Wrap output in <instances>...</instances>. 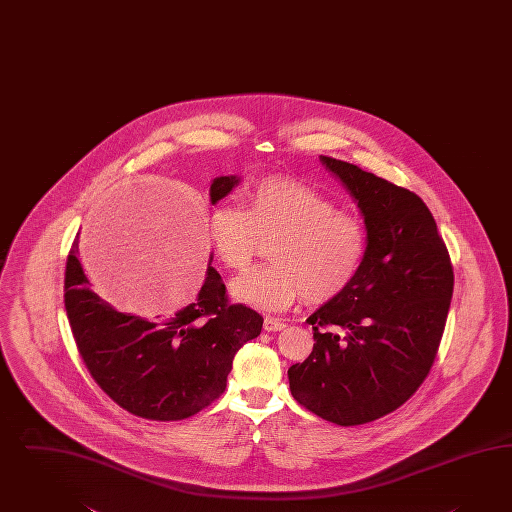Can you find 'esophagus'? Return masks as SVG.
<instances>
[{"instance_id":"1","label":"esophagus","mask_w":512,"mask_h":512,"mask_svg":"<svg viewBox=\"0 0 512 512\" xmlns=\"http://www.w3.org/2000/svg\"><path fill=\"white\" fill-rule=\"evenodd\" d=\"M263 326L266 332H281V330H285V328H287V324H285L283 320H279V318L274 317L264 318Z\"/></svg>"}]
</instances>
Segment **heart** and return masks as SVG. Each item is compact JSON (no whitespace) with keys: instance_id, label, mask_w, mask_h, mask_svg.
Wrapping results in <instances>:
<instances>
[{"instance_id":"obj_1","label":"heart","mask_w":512,"mask_h":512,"mask_svg":"<svg viewBox=\"0 0 512 512\" xmlns=\"http://www.w3.org/2000/svg\"><path fill=\"white\" fill-rule=\"evenodd\" d=\"M248 210L220 205L210 214V242L221 263L248 270L261 240L277 238L268 266L236 279L233 296L253 309L277 311L302 294L309 304L335 300L358 276L367 251L363 221L300 180L268 177L249 186Z\"/></svg>"}]
</instances>
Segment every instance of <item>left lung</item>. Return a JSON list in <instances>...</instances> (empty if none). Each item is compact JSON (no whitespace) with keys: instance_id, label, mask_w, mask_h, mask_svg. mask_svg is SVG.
Wrapping results in <instances>:
<instances>
[{"instance_id":"1","label":"left lung","mask_w":512,"mask_h":512,"mask_svg":"<svg viewBox=\"0 0 512 512\" xmlns=\"http://www.w3.org/2000/svg\"><path fill=\"white\" fill-rule=\"evenodd\" d=\"M360 208L367 251L341 296L307 318L315 345L289 369L292 397L341 427L397 410L427 378L453 296V266L414 192L320 156Z\"/></svg>"}]
</instances>
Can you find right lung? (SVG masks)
<instances>
[{
  "mask_svg": "<svg viewBox=\"0 0 512 512\" xmlns=\"http://www.w3.org/2000/svg\"><path fill=\"white\" fill-rule=\"evenodd\" d=\"M240 184L238 175L210 182L216 205ZM208 259L192 304L167 317L121 313L91 289L72 244L65 272V309L82 360L98 386L126 412L152 421H179L201 412L227 386L235 354L263 330V317L229 305Z\"/></svg>",
  "mask_w": 512,
  "mask_h": 512,
  "instance_id": "obj_1",
  "label": "right lung"
}]
</instances>
